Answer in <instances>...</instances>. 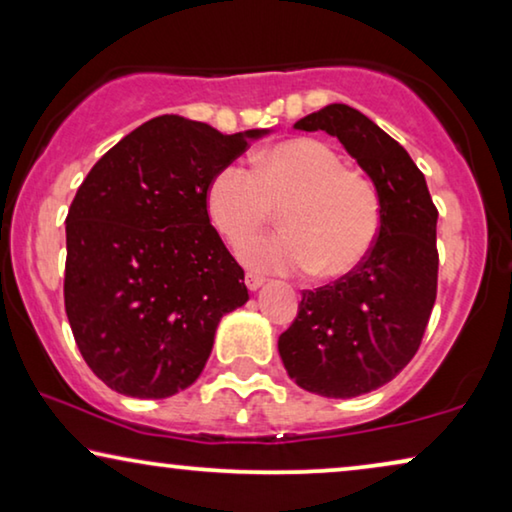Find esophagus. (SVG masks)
Segmentation results:
<instances>
[{"label":"esophagus","instance_id":"34e87169","mask_svg":"<svg viewBox=\"0 0 512 512\" xmlns=\"http://www.w3.org/2000/svg\"><path fill=\"white\" fill-rule=\"evenodd\" d=\"M244 282H247L249 291H256V289H261L265 279L261 275H256V272H247V275H244Z\"/></svg>","mask_w":512,"mask_h":512}]
</instances>
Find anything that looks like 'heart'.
Masks as SVG:
<instances>
[{
    "instance_id": "1",
    "label": "heart",
    "mask_w": 512,
    "mask_h": 512,
    "mask_svg": "<svg viewBox=\"0 0 512 512\" xmlns=\"http://www.w3.org/2000/svg\"><path fill=\"white\" fill-rule=\"evenodd\" d=\"M207 216L223 240L240 244L280 209L285 230L242 244V263L258 272L347 277L366 261L382 228V200L368 174L345 167L331 144L289 139L254 156V170L230 163L209 181Z\"/></svg>"
}]
</instances>
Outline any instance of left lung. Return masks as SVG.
Masks as SVG:
<instances>
[{"label":"left lung","mask_w":512,"mask_h":512,"mask_svg":"<svg viewBox=\"0 0 512 512\" xmlns=\"http://www.w3.org/2000/svg\"><path fill=\"white\" fill-rule=\"evenodd\" d=\"M293 128L338 137L382 200L380 237L366 261L303 291L298 317L277 342L298 387L354 398L394 380L417 354L438 291V209L408 151L361 111L328 104Z\"/></svg>","instance_id":"left-lung-1"}]
</instances>
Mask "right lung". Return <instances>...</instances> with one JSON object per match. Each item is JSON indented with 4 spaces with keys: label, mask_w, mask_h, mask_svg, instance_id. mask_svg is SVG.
Here are the masks:
<instances>
[{
    "label": "right lung",
    "mask_w": 512,
    "mask_h": 512,
    "mask_svg": "<svg viewBox=\"0 0 512 512\" xmlns=\"http://www.w3.org/2000/svg\"><path fill=\"white\" fill-rule=\"evenodd\" d=\"M268 130L223 135L158 116L93 165L67 214L65 310L90 370L118 394L191 387L223 314L249 300L244 270L209 223L221 167Z\"/></svg>",
    "instance_id": "right-lung-1"
}]
</instances>
